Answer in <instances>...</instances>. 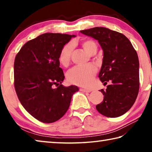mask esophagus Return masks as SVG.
I'll use <instances>...</instances> for the list:
<instances>
[{"label": "esophagus", "mask_w": 152, "mask_h": 152, "mask_svg": "<svg viewBox=\"0 0 152 152\" xmlns=\"http://www.w3.org/2000/svg\"><path fill=\"white\" fill-rule=\"evenodd\" d=\"M80 90L81 91H82V92H91V90L86 89V88H80Z\"/></svg>", "instance_id": "34e87169"}]
</instances>
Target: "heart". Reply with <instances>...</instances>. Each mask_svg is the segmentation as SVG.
I'll list each match as a JSON object with an SVG mask.
<instances>
[{
  "label": "heart",
  "instance_id": "1",
  "mask_svg": "<svg viewBox=\"0 0 152 152\" xmlns=\"http://www.w3.org/2000/svg\"><path fill=\"white\" fill-rule=\"evenodd\" d=\"M82 47L90 54L97 51V45L93 40L87 39L82 43ZM74 50V43L69 42L63 46L59 53V61L63 66H67L71 60V56ZM96 68L92 64L84 66H75L67 73L68 82L75 85L86 86L91 83L96 74Z\"/></svg>",
  "mask_w": 152,
  "mask_h": 152
}]
</instances>
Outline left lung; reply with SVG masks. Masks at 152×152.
<instances>
[{"instance_id": "8db88e82", "label": "left lung", "mask_w": 152, "mask_h": 152, "mask_svg": "<svg viewBox=\"0 0 152 152\" xmlns=\"http://www.w3.org/2000/svg\"><path fill=\"white\" fill-rule=\"evenodd\" d=\"M98 40L104 57L99 77L100 80L111 84L101 89L104 99L96 106L105 117L123 115L134 104L140 89L137 53L127 37L105 27H94L80 31Z\"/></svg>"}]
</instances>
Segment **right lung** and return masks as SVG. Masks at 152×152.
Returning <instances> with one entry per match:
<instances>
[{"instance_id":"obj_1","label":"right lung","mask_w":152,"mask_h":152,"mask_svg":"<svg viewBox=\"0 0 152 152\" xmlns=\"http://www.w3.org/2000/svg\"><path fill=\"white\" fill-rule=\"evenodd\" d=\"M74 35L47 33L29 40L15 59L14 86L20 103L41 122L51 123L62 117L78 88L62 86L64 79L58 56Z\"/></svg>"}]
</instances>
